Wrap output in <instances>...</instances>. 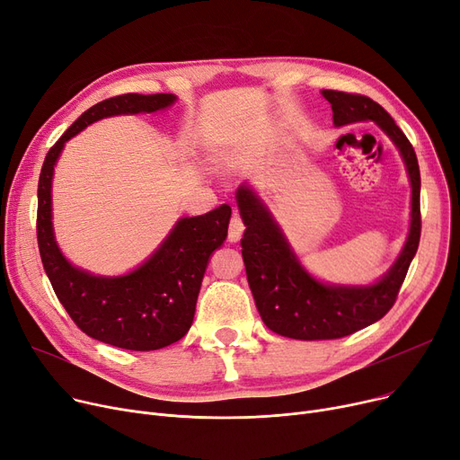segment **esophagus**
Segmentation results:
<instances>
[{
  "label": "esophagus",
  "mask_w": 460,
  "mask_h": 460,
  "mask_svg": "<svg viewBox=\"0 0 460 460\" xmlns=\"http://www.w3.org/2000/svg\"><path fill=\"white\" fill-rule=\"evenodd\" d=\"M243 230H245V225L242 221V217L237 215V211H234V215L230 218V226H228V242H232V243L239 242L243 235Z\"/></svg>",
  "instance_id": "obj_1"
}]
</instances>
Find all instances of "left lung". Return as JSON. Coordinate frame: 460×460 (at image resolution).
I'll return each instance as SVG.
<instances>
[{"label": "left lung", "mask_w": 460, "mask_h": 460, "mask_svg": "<svg viewBox=\"0 0 460 460\" xmlns=\"http://www.w3.org/2000/svg\"><path fill=\"white\" fill-rule=\"evenodd\" d=\"M322 95L332 104L337 127L370 119L399 147L411 185V223L402 252L378 282L337 287L305 271L256 192L247 185L237 189V208L247 226L242 254L256 309L273 333L299 341L341 339L384 318L399 296L421 237V176L406 135L373 99L335 90H323Z\"/></svg>", "instance_id": "left-lung-1"}]
</instances>
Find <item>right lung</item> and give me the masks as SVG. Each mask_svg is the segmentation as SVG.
Masks as SVG:
<instances>
[{
  "label": "right lung",
  "mask_w": 460,
  "mask_h": 460,
  "mask_svg": "<svg viewBox=\"0 0 460 460\" xmlns=\"http://www.w3.org/2000/svg\"><path fill=\"white\" fill-rule=\"evenodd\" d=\"M176 102V95L125 93L85 111L50 147L37 189V243L59 303L80 330L101 342L135 352H149L180 341L194 318L196 299L209 256L228 234V204L180 218L161 247L140 268L121 277H99L75 268L54 239L52 176L65 142L102 118L157 112Z\"/></svg>",
  "instance_id": "right-lung-1"
}]
</instances>
